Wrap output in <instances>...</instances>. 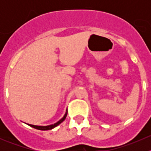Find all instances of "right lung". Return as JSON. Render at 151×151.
<instances>
[{
  "instance_id": "add662e5",
  "label": "right lung",
  "mask_w": 151,
  "mask_h": 151,
  "mask_svg": "<svg viewBox=\"0 0 151 151\" xmlns=\"http://www.w3.org/2000/svg\"><path fill=\"white\" fill-rule=\"evenodd\" d=\"M67 113H68V110L66 109V113H65L64 116L63 117V118H61V119L60 120V121H58L57 123H54V124H52V125H49V126H35V125H32V124H27L28 125V126H31V127L34 128V129H39V130H42V131H46V130H51V129H54L55 127H56V126H58L59 124H60L62 122H63V121H64L65 119H66V116H67Z\"/></svg>"
}]
</instances>
